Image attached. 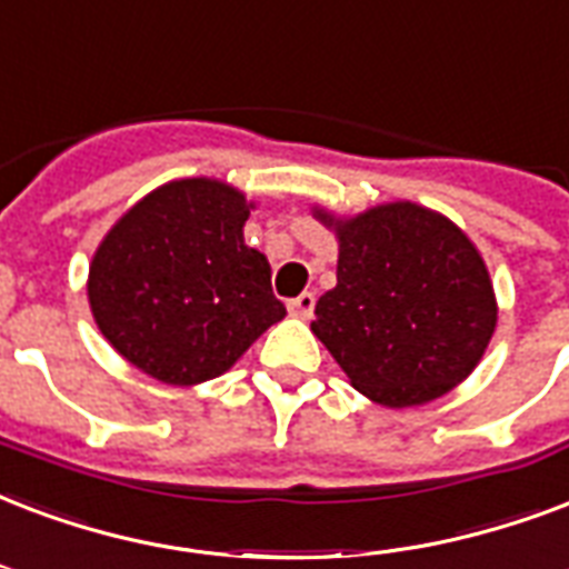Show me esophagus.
Here are the masks:
<instances>
[{
	"label": "esophagus",
	"instance_id": "obj_1",
	"mask_svg": "<svg viewBox=\"0 0 569 569\" xmlns=\"http://www.w3.org/2000/svg\"><path fill=\"white\" fill-rule=\"evenodd\" d=\"M313 310H316L313 292H303L289 301V316H295V319H310V316H313Z\"/></svg>",
	"mask_w": 569,
	"mask_h": 569
}]
</instances>
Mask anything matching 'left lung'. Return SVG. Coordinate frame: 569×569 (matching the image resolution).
<instances>
[{"label": "left lung", "instance_id": "left-lung-1", "mask_svg": "<svg viewBox=\"0 0 569 569\" xmlns=\"http://www.w3.org/2000/svg\"><path fill=\"white\" fill-rule=\"evenodd\" d=\"M337 238V286L310 331L355 390L411 409L466 381L496 333L492 277L475 241L427 206L397 199L358 214L313 206Z\"/></svg>", "mask_w": 569, "mask_h": 569}]
</instances>
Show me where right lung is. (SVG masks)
<instances>
[{
	"label": "right lung",
	"instance_id": "right-lung-1",
	"mask_svg": "<svg viewBox=\"0 0 569 569\" xmlns=\"http://www.w3.org/2000/svg\"><path fill=\"white\" fill-rule=\"evenodd\" d=\"M256 208L229 181L176 179L133 202L89 262V307L112 349L151 379H217L286 316L266 253L244 244Z\"/></svg>",
	"mask_w": 569,
	"mask_h": 569
}]
</instances>
